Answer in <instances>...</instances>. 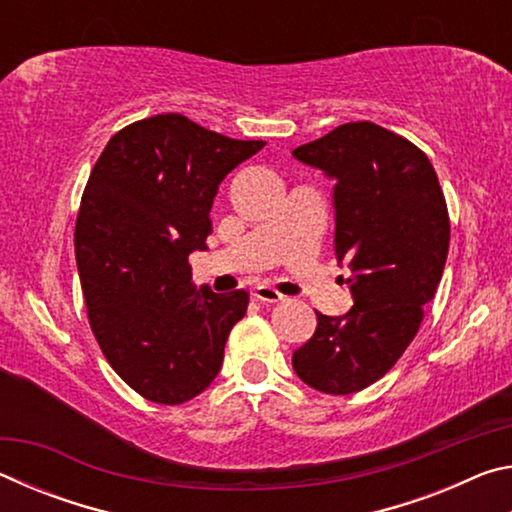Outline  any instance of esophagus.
<instances>
[{"label":"esophagus","mask_w":512,"mask_h":512,"mask_svg":"<svg viewBox=\"0 0 512 512\" xmlns=\"http://www.w3.org/2000/svg\"><path fill=\"white\" fill-rule=\"evenodd\" d=\"M253 296L257 300H262V302H282L284 300V296H282L280 291L273 289V287H266V284H259V287H255Z\"/></svg>","instance_id":"esophagus-1"}]
</instances>
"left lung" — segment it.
<instances>
[{"label":"left lung","instance_id":"left-lung-1","mask_svg":"<svg viewBox=\"0 0 512 512\" xmlns=\"http://www.w3.org/2000/svg\"><path fill=\"white\" fill-rule=\"evenodd\" d=\"M293 158L334 178L339 262L350 266L354 307L323 316L293 352V370L329 395L359 393L391 370L418 334L449 250V214L418 146L372 121H350Z\"/></svg>","mask_w":512,"mask_h":512}]
</instances>
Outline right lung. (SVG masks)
Here are the masks:
<instances>
[{
  "mask_svg": "<svg viewBox=\"0 0 512 512\" xmlns=\"http://www.w3.org/2000/svg\"><path fill=\"white\" fill-rule=\"evenodd\" d=\"M264 144L167 112L121 128L94 164L74 232L81 289L103 357L146 400L183 404L219 375L248 293L196 289L189 253L207 248L221 180Z\"/></svg>",
  "mask_w": 512,
  "mask_h": 512,
  "instance_id": "add662e5",
  "label": "right lung"
}]
</instances>
